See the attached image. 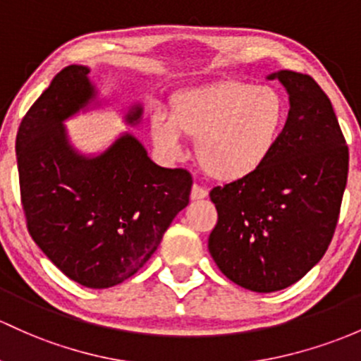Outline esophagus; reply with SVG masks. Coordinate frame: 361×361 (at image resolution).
Listing matches in <instances>:
<instances>
[{"label": "esophagus", "instance_id": "1", "mask_svg": "<svg viewBox=\"0 0 361 361\" xmlns=\"http://www.w3.org/2000/svg\"><path fill=\"white\" fill-rule=\"evenodd\" d=\"M208 196V191L204 188H201V185L195 184L191 189V200L192 201H197V200H204V197Z\"/></svg>", "mask_w": 361, "mask_h": 361}]
</instances>
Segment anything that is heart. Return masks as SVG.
Segmentation results:
<instances>
[{"mask_svg":"<svg viewBox=\"0 0 361 361\" xmlns=\"http://www.w3.org/2000/svg\"><path fill=\"white\" fill-rule=\"evenodd\" d=\"M288 122V103L275 87L220 80L179 91L170 117H151V137L169 158L182 151V135L196 141L201 169L216 180L253 176L267 164Z\"/></svg>","mask_w":361,"mask_h":361,"instance_id":"obj_1","label":"heart"}]
</instances>
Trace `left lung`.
Instances as JSON below:
<instances>
[{
  "label": "left lung",
  "mask_w": 361,
  "mask_h": 361,
  "mask_svg": "<svg viewBox=\"0 0 361 361\" xmlns=\"http://www.w3.org/2000/svg\"><path fill=\"white\" fill-rule=\"evenodd\" d=\"M289 114L262 169L210 191L219 220L208 250L220 272L255 293L289 288L320 262L348 180L346 139L331 99L306 73L281 71Z\"/></svg>",
  "instance_id": "8db88e82"
}]
</instances>
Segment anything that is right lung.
Instances as JSON below:
<instances>
[{
  "instance_id": "obj_1",
  "label": "right lung",
  "mask_w": 361,
  "mask_h": 361,
  "mask_svg": "<svg viewBox=\"0 0 361 361\" xmlns=\"http://www.w3.org/2000/svg\"><path fill=\"white\" fill-rule=\"evenodd\" d=\"M87 73L82 65L56 73L22 118L15 149L30 238L68 279L104 289L133 277L157 251L188 207L192 177L153 164L130 134L99 157L77 153L63 120L96 96ZM141 114L134 106L127 123Z\"/></svg>"
}]
</instances>
